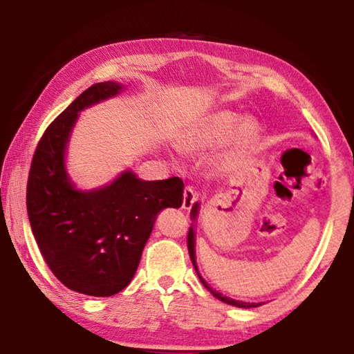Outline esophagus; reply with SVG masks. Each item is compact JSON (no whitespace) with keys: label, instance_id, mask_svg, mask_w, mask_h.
Returning <instances> with one entry per match:
<instances>
[{"label":"esophagus","instance_id":"34e87169","mask_svg":"<svg viewBox=\"0 0 354 354\" xmlns=\"http://www.w3.org/2000/svg\"><path fill=\"white\" fill-rule=\"evenodd\" d=\"M196 203V194L192 187H185L183 192V209L185 211H190L194 205Z\"/></svg>","mask_w":354,"mask_h":354}]
</instances>
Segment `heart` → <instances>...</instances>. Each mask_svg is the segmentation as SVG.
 I'll return each instance as SVG.
<instances>
[{
	"instance_id": "b5f03b06",
	"label": "heart",
	"mask_w": 354,
	"mask_h": 354,
	"mask_svg": "<svg viewBox=\"0 0 354 354\" xmlns=\"http://www.w3.org/2000/svg\"><path fill=\"white\" fill-rule=\"evenodd\" d=\"M239 122V115L234 112H220L215 113L211 118H207L200 128L192 131L179 143V147L184 153L187 154H203L209 151V149L220 145ZM257 137H259V127L254 120H243L239 123V127L234 129L231 139H230V148L225 154L220 158V167L221 169H231L232 162H234L236 156L243 151H247L256 143Z\"/></svg>"
}]
</instances>
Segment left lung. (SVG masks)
Masks as SVG:
<instances>
[{
  "label": "left lung",
  "instance_id": "8db88e82",
  "mask_svg": "<svg viewBox=\"0 0 354 354\" xmlns=\"http://www.w3.org/2000/svg\"><path fill=\"white\" fill-rule=\"evenodd\" d=\"M196 207H198V206L195 205L194 209H192V217H194V220H195V217H196ZM187 248H189V254H190L192 263H194L195 270H196V273H198V268H196V262H195V231H194V227H192V226L189 227V234H187ZM198 278H200V281L203 283V286H205L206 289H207L209 292H211L215 298L220 299V301L231 304V306H237V308H256V306H259V303H257V304H256V303H245V301H237V299L223 297V295H221V293L212 290L211 287H209V286L206 284V281L200 277V273H198Z\"/></svg>",
  "mask_w": 354,
  "mask_h": 354
}]
</instances>
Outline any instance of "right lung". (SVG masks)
<instances>
[{"instance_id": "1", "label": "right lung", "mask_w": 354, "mask_h": 354, "mask_svg": "<svg viewBox=\"0 0 354 354\" xmlns=\"http://www.w3.org/2000/svg\"><path fill=\"white\" fill-rule=\"evenodd\" d=\"M120 88L112 81L93 84L59 113L40 137L28 176V217L41 257L65 287L91 297L123 290L139 267L156 215L183 205L178 176L140 181L124 171L98 190L71 185L64 153L77 112Z\"/></svg>"}]
</instances>
